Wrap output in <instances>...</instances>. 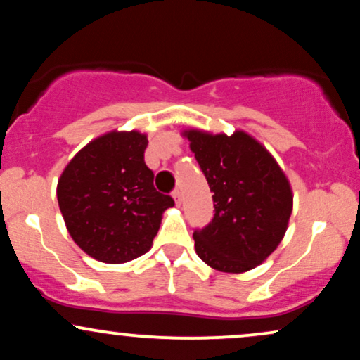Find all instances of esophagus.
<instances>
[{
  "label": "esophagus",
  "instance_id": "esophagus-1",
  "mask_svg": "<svg viewBox=\"0 0 360 360\" xmlns=\"http://www.w3.org/2000/svg\"><path fill=\"white\" fill-rule=\"evenodd\" d=\"M172 198H174L176 205L179 206L181 205V191H179V189H174V191H172Z\"/></svg>",
  "mask_w": 360,
  "mask_h": 360
}]
</instances>
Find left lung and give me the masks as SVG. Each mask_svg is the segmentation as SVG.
Segmentation results:
<instances>
[{
    "label": "left lung",
    "instance_id": "obj_1",
    "mask_svg": "<svg viewBox=\"0 0 360 360\" xmlns=\"http://www.w3.org/2000/svg\"><path fill=\"white\" fill-rule=\"evenodd\" d=\"M213 191L214 217L193 233L194 249L214 271L242 274L278 249L292 212L291 183L257 139L200 128L183 130Z\"/></svg>",
    "mask_w": 360,
    "mask_h": 360
}]
</instances>
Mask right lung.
Wrapping results in <instances>:
<instances>
[{
	"label": "right lung",
	"instance_id": "right-lung-1",
	"mask_svg": "<svg viewBox=\"0 0 360 360\" xmlns=\"http://www.w3.org/2000/svg\"><path fill=\"white\" fill-rule=\"evenodd\" d=\"M147 135L111 130L93 139L64 167L57 201L68 232L89 257L123 264L150 250L174 200L154 188L146 166Z\"/></svg>",
	"mask_w": 360,
	"mask_h": 360
}]
</instances>
